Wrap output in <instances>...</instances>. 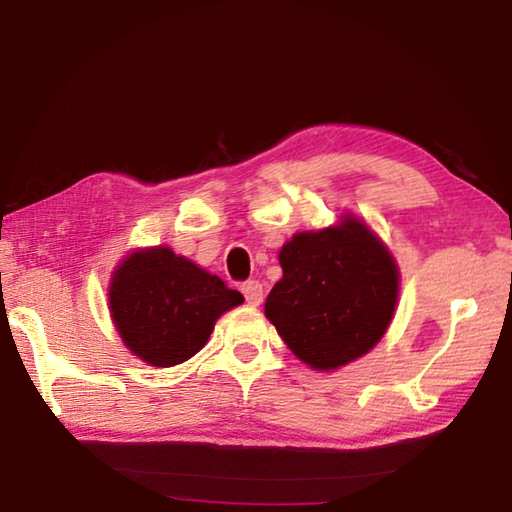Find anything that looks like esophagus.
Returning a JSON list of instances; mask_svg holds the SVG:
<instances>
[{
  "label": "esophagus",
  "mask_w": 512,
  "mask_h": 512,
  "mask_svg": "<svg viewBox=\"0 0 512 512\" xmlns=\"http://www.w3.org/2000/svg\"><path fill=\"white\" fill-rule=\"evenodd\" d=\"M241 291H244L246 302H248L250 307L262 305V300H264V287H262V284L255 282V280H248L244 287H241Z\"/></svg>",
  "instance_id": "esophagus-1"
}]
</instances>
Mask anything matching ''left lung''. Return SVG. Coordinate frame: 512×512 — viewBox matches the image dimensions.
Listing matches in <instances>:
<instances>
[{"label":"left lung","mask_w":512,"mask_h":512,"mask_svg":"<svg viewBox=\"0 0 512 512\" xmlns=\"http://www.w3.org/2000/svg\"><path fill=\"white\" fill-rule=\"evenodd\" d=\"M277 259L282 280L268 293L264 314L311 370H339L384 339L400 268L366 221L348 212L327 228L296 232Z\"/></svg>","instance_id":"8db88e82"}]
</instances>
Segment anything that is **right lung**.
Wrapping results in <instances>:
<instances>
[{
	"label": "right lung",
	"instance_id": "1",
	"mask_svg": "<svg viewBox=\"0 0 512 512\" xmlns=\"http://www.w3.org/2000/svg\"><path fill=\"white\" fill-rule=\"evenodd\" d=\"M244 302L239 291L169 246L137 248L117 264L108 309L133 357L178 366L210 341L216 320Z\"/></svg>",
	"mask_w": 512,
	"mask_h": 512
}]
</instances>
